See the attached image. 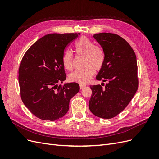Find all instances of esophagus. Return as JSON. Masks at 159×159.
<instances>
[{"label": "esophagus", "mask_w": 159, "mask_h": 159, "mask_svg": "<svg viewBox=\"0 0 159 159\" xmlns=\"http://www.w3.org/2000/svg\"><path fill=\"white\" fill-rule=\"evenodd\" d=\"M85 87V85H82V84H80V89H84Z\"/></svg>", "instance_id": "34e87169"}]
</instances>
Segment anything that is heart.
<instances>
[{"label": "heart", "instance_id": "heart-1", "mask_svg": "<svg viewBox=\"0 0 159 159\" xmlns=\"http://www.w3.org/2000/svg\"><path fill=\"white\" fill-rule=\"evenodd\" d=\"M75 48L78 54L84 56V68L76 70L69 75L72 82L85 84L89 82L95 73V70H99L102 68L105 61L103 50L86 37H81L75 44ZM74 56L71 51L66 50L62 56V64L65 69H73Z\"/></svg>", "mask_w": 159, "mask_h": 159}]
</instances>
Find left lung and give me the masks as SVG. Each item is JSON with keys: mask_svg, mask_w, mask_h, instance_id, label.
<instances>
[{"mask_svg": "<svg viewBox=\"0 0 159 159\" xmlns=\"http://www.w3.org/2000/svg\"><path fill=\"white\" fill-rule=\"evenodd\" d=\"M93 37L105 54L103 66L96 79L108 83L104 88L90 85L89 108L95 116L111 119L127 106L138 89L137 57L129 43L119 35L103 32Z\"/></svg>", "mask_w": 159, "mask_h": 159, "instance_id": "left-lung-1", "label": "left lung"}]
</instances>
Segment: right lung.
<instances>
[{"instance_id":"1","label":"right lung","mask_w":159,"mask_h":159,"mask_svg":"<svg viewBox=\"0 0 159 159\" xmlns=\"http://www.w3.org/2000/svg\"><path fill=\"white\" fill-rule=\"evenodd\" d=\"M49 34L38 39L25 53L18 71L21 99L36 117L55 121L67 113L70 101L80 91L78 83H64L62 64L66 47L80 35Z\"/></svg>"}]
</instances>
